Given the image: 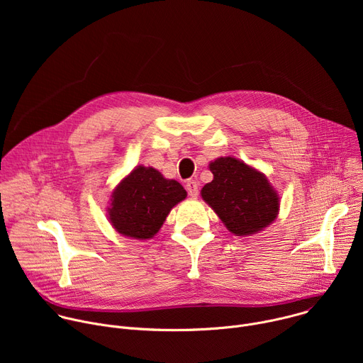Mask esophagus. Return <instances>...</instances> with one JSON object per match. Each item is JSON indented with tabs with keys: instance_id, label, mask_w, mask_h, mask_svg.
<instances>
[{
	"instance_id": "esophagus-1",
	"label": "esophagus",
	"mask_w": 363,
	"mask_h": 363,
	"mask_svg": "<svg viewBox=\"0 0 363 363\" xmlns=\"http://www.w3.org/2000/svg\"><path fill=\"white\" fill-rule=\"evenodd\" d=\"M185 188H186V191H188V194L191 195V196H198V194H199V191H198V182H195L194 179H189L188 182H186V185H185Z\"/></svg>"
}]
</instances>
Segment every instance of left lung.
<instances>
[{
  "mask_svg": "<svg viewBox=\"0 0 363 363\" xmlns=\"http://www.w3.org/2000/svg\"><path fill=\"white\" fill-rule=\"evenodd\" d=\"M210 171L214 179L201 196L233 234H255L276 220L279 196L262 172L231 157L211 162Z\"/></svg>",
  "mask_w": 363,
  "mask_h": 363,
  "instance_id": "1",
  "label": "left lung"
}]
</instances>
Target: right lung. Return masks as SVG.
I'll return each mask as SVG.
<instances>
[{
  "label": "right lung",
  "mask_w": 363,
  "mask_h": 363,
  "mask_svg": "<svg viewBox=\"0 0 363 363\" xmlns=\"http://www.w3.org/2000/svg\"><path fill=\"white\" fill-rule=\"evenodd\" d=\"M185 196L179 182L150 167H138L115 189L109 220L121 234L146 240L160 231L172 206Z\"/></svg>",
  "instance_id": "right-lung-1"
}]
</instances>
